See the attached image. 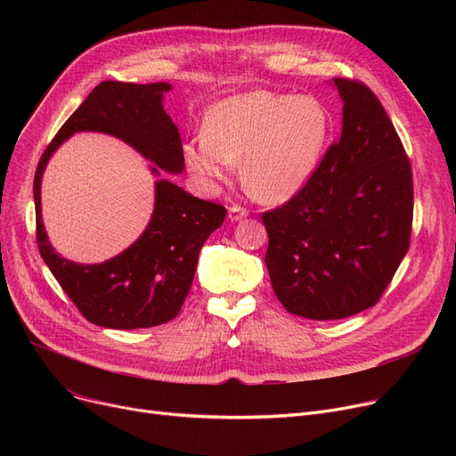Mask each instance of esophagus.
<instances>
[{"mask_svg":"<svg viewBox=\"0 0 456 456\" xmlns=\"http://www.w3.org/2000/svg\"><path fill=\"white\" fill-rule=\"evenodd\" d=\"M248 210L246 208H242V207H238V205H234V207H231L229 208V220L231 222H240V220H244V218H248Z\"/></svg>","mask_w":456,"mask_h":456,"instance_id":"obj_1","label":"esophagus"}]
</instances>
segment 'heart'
Returning a JSON list of instances; mask_svg holds the SVG:
<instances>
[{"label":"heart","instance_id":"obj_1","mask_svg":"<svg viewBox=\"0 0 456 456\" xmlns=\"http://www.w3.org/2000/svg\"><path fill=\"white\" fill-rule=\"evenodd\" d=\"M327 136L329 114L316 98L253 90L229 95L208 110L205 133L184 143V160L208 188L225 181L240 160L248 191L281 203L313 177Z\"/></svg>","mask_w":456,"mask_h":456}]
</instances>
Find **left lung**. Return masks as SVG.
<instances>
[{"mask_svg":"<svg viewBox=\"0 0 456 456\" xmlns=\"http://www.w3.org/2000/svg\"><path fill=\"white\" fill-rule=\"evenodd\" d=\"M342 133L297 194L266 212V268L290 314L342 320L373 306L409 251L412 172L394 124L364 85L332 79Z\"/></svg>","mask_w":456,"mask_h":456,"instance_id":"obj_1","label":"left lung"}]
</instances>
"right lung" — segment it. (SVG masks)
<instances>
[{"mask_svg":"<svg viewBox=\"0 0 456 456\" xmlns=\"http://www.w3.org/2000/svg\"><path fill=\"white\" fill-rule=\"evenodd\" d=\"M170 90V83H100L59 129L35 174L40 255L83 316L105 329H143L174 320L194 281L200 251L210 232L224 224L227 210L159 177L154 214L137 240L105 263L81 265L59 256L49 244L39 207L41 175L60 143L79 130L124 139L156 164L151 167L156 176L183 174L181 134L164 110V94Z\"/></svg>","mask_w":456,"mask_h":456,"instance_id":"right-lung-1","label":"right lung"}]
</instances>
